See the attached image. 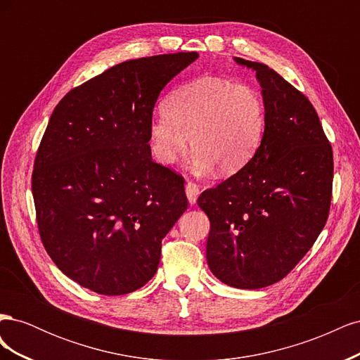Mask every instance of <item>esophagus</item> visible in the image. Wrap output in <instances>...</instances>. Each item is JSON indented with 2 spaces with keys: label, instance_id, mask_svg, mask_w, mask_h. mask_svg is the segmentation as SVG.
I'll return each instance as SVG.
<instances>
[{
  "label": "esophagus",
  "instance_id": "1",
  "mask_svg": "<svg viewBox=\"0 0 360 360\" xmlns=\"http://www.w3.org/2000/svg\"><path fill=\"white\" fill-rule=\"evenodd\" d=\"M186 197H188V201H189V204H195L197 202V198H198V195H200V188L197 186V184L195 183H186Z\"/></svg>",
  "mask_w": 360,
  "mask_h": 360
}]
</instances>
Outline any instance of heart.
I'll list each match as a JSON object with an SVG mask.
<instances>
[{
    "label": "heart",
    "instance_id": "1",
    "mask_svg": "<svg viewBox=\"0 0 360 360\" xmlns=\"http://www.w3.org/2000/svg\"><path fill=\"white\" fill-rule=\"evenodd\" d=\"M162 106L163 114L148 126L151 155L162 165L181 159L191 138L195 169L216 165L230 176L243 169L263 143L266 105L248 84L201 76L172 90Z\"/></svg>",
    "mask_w": 360,
    "mask_h": 360
}]
</instances>
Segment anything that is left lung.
Returning <instances> with one entry per match:
<instances>
[{"mask_svg": "<svg viewBox=\"0 0 360 360\" xmlns=\"http://www.w3.org/2000/svg\"><path fill=\"white\" fill-rule=\"evenodd\" d=\"M266 130L248 165L198 205L210 219L207 263L224 284L255 290L285 278L317 240L332 201L333 153L317 111L302 91L263 63Z\"/></svg>", "mask_w": 360, "mask_h": 360, "instance_id": "1", "label": "left lung"}]
</instances>
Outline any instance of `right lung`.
<instances>
[{
    "label": "right lung",
    "instance_id": "right-lung-1",
    "mask_svg": "<svg viewBox=\"0 0 360 360\" xmlns=\"http://www.w3.org/2000/svg\"><path fill=\"white\" fill-rule=\"evenodd\" d=\"M197 52L129 60L75 86L53 110L34 159L41 243L79 285L105 296L155 276L162 238L188 209L181 176L151 159L158 97Z\"/></svg>",
    "mask_w": 360,
    "mask_h": 360
}]
</instances>
